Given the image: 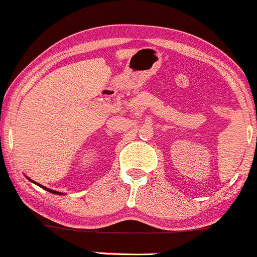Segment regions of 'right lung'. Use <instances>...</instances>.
I'll return each mask as SVG.
<instances>
[{
  "mask_svg": "<svg viewBox=\"0 0 257 257\" xmlns=\"http://www.w3.org/2000/svg\"><path fill=\"white\" fill-rule=\"evenodd\" d=\"M27 177V176H26ZM27 179L30 180V181L31 182H34V184H36V185H39L40 187H42V189H45L46 191H48V192H51V194H55V195H63L62 192H58V191H55V190H51V189H48V187H45V186H42V185H40V184H37V182H35V181H32L31 179H30V177H27Z\"/></svg>",
  "mask_w": 257,
  "mask_h": 257,
  "instance_id": "right-lung-1",
  "label": "right lung"
}]
</instances>
